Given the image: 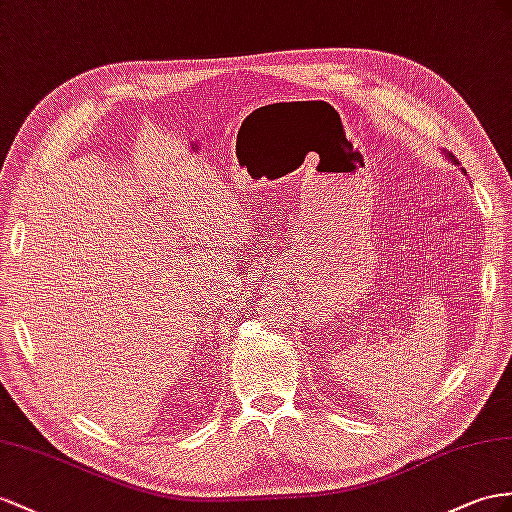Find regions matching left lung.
<instances>
[{"label": "left lung", "instance_id": "obj_1", "mask_svg": "<svg viewBox=\"0 0 512 512\" xmlns=\"http://www.w3.org/2000/svg\"><path fill=\"white\" fill-rule=\"evenodd\" d=\"M445 157H450V160H452V162H454V164H458V162H456V157H454V155H452V153H448V155H445Z\"/></svg>", "mask_w": 512, "mask_h": 512}]
</instances>
